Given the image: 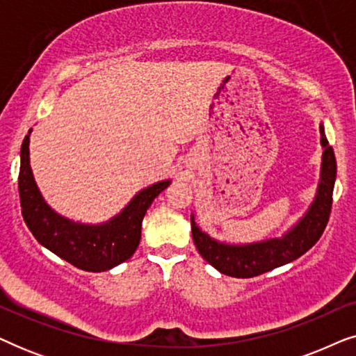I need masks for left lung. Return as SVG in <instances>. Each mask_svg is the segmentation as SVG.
<instances>
[{
    "mask_svg": "<svg viewBox=\"0 0 356 356\" xmlns=\"http://www.w3.org/2000/svg\"><path fill=\"white\" fill-rule=\"evenodd\" d=\"M319 131L324 152L318 193L303 218L282 238H272V240L241 246L225 245V243L216 241L207 233H204L191 216L194 245H196L199 254L218 272L236 277V279H250V277L261 275L275 267L298 259L316 245L329 222L335 175H337L334 149L327 143L323 124L319 126Z\"/></svg>",
    "mask_w": 356,
    "mask_h": 356,
    "instance_id": "1",
    "label": "left lung"
}]
</instances>
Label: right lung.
<instances>
[{"mask_svg":"<svg viewBox=\"0 0 356 356\" xmlns=\"http://www.w3.org/2000/svg\"><path fill=\"white\" fill-rule=\"evenodd\" d=\"M32 131V129H31ZM21 147V170H19V197L22 217L35 240L47 250L55 252L77 269L87 272L108 270L129 259L140 241L143 218L150 204L170 179L155 183L134 196L123 212L100 225H86L72 222L53 211L43 201L33 179L29 159V136Z\"/></svg>","mask_w":356,"mask_h":356,"instance_id":"1","label":"right lung"}]
</instances>
